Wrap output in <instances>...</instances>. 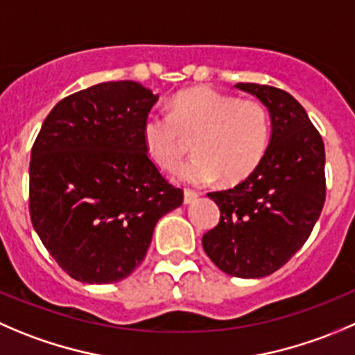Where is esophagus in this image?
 Segmentation results:
<instances>
[{
    "instance_id": "obj_1",
    "label": "esophagus",
    "mask_w": 355,
    "mask_h": 355,
    "mask_svg": "<svg viewBox=\"0 0 355 355\" xmlns=\"http://www.w3.org/2000/svg\"><path fill=\"white\" fill-rule=\"evenodd\" d=\"M198 198H199V192L192 191V189H185V192H184L185 205H191V202H194Z\"/></svg>"
}]
</instances>
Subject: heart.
<instances>
[{
  "mask_svg": "<svg viewBox=\"0 0 355 355\" xmlns=\"http://www.w3.org/2000/svg\"><path fill=\"white\" fill-rule=\"evenodd\" d=\"M142 139L161 170H178L192 142L198 156L182 170L184 180L209 184L222 177L225 184H237L257 170L269 149L270 118L260 101L201 86L178 94L170 114L150 112Z\"/></svg>",
  "mask_w": 355,
  "mask_h": 355,
  "instance_id": "b5f03b06",
  "label": "heart"
}]
</instances>
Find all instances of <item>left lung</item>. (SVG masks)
Here are the masks:
<instances>
[{
	"label": "left lung",
	"instance_id": "obj_1",
	"mask_svg": "<svg viewBox=\"0 0 355 355\" xmlns=\"http://www.w3.org/2000/svg\"><path fill=\"white\" fill-rule=\"evenodd\" d=\"M236 88L269 107L272 139L246 180L208 192L220 222L202 236V248L225 274L254 279L281 269L311 236L326 199L324 144L288 92L257 83Z\"/></svg>",
	"mask_w": 355,
	"mask_h": 355
}]
</instances>
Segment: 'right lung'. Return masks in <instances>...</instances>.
Returning <instances> with one entry per match:
<instances>
[{
	"instance_id": "obj_1",
	"label": "right lung",
	"mask_w": 355,
	"mask_h": 355,
	"mask_svg": "<svg viewBox=\"0 0 355 355\" xmlns=\"http://www.w3.org/2000/svg\"><path fill=\"white\" fill-rule=\"evenodd\" d=\"M157 98L137 81L90 86L62 98L34 140L31 222L72 279L128 277L157 220L184 202L144 147V121Z\"/></svg>"
}]
</instances>
